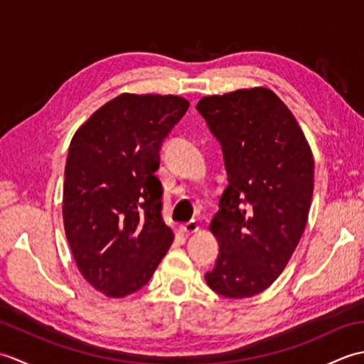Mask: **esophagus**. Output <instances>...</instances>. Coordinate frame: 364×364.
I'll list each match as a JSON object with an SVG mask.
<instances>
[{
    "label": "esophagus",
    "mask_w": 364,
    "mask_h": 364,
    "mask_svg": "<svg viewBox=\"0 0 364 364\" xmlns=\"http://www.w3.org/2000/svg\"><path fill=\"white\" fill-rule=\"evenodd\" d=\"M180 230L183 231V233H186V235L196 233V231L198 230V222L197 220H189L186 223H183V225H180Z\"/></svg>",
    "instance_id": "1"
}]
</instances>
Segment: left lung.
I'll use <instances>...</instances> for the list:
<instances>
[{"label": "left lung", "instance_id": "left-lung-1", "mask_svg": "<svg viewBox=\"0 0 364 364\" xmlns=\"http://www.w3.org/2000/svg\"><path fill=\"white\" fill-rule=\"evenodd\" d=\"M197 111L228 173L210 225L220 250L206 283L223 297H253L283 272L304 235L313 153L292 112L266 87L203 97Z\"/></svg>", "mask_w": 364, "mask_h": 364}]
</instances>
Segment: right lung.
Returning a JSON list of instances; mask_svg holds the SVG:
<instances>
[{"label": "right lung", "instance_id": "add662e5", "mask_svg": "<svg viewBox=\"0 0 364 364\" xmlns=\"http://www.w3.org/2000/svg\"><path fill=\"white\" fill-rule=\"evenodd\" d=\"M188 107L176 95L122 94L72 139L64 173L65 236L82 277L107 297L141 289L172 245L156 170L161 145Z\"/></svg>", "mask_w": 364, "mask_h": 364}]
</instances>
